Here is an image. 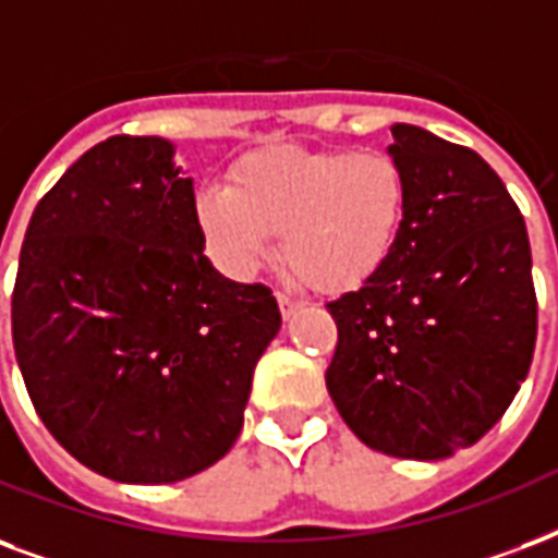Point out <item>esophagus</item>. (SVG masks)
I'll return each mask as SVG.
<instances>
[{
  "label": "esophagus",
  "instance_id": "obj_1",
  "mask_svg": "<svg viewBox=\"0 0 558 558\" xmlns=\"http://www.w3.org/2000/svg\"><path fill=\"white\" fill-rule=\"evenodd\" d=\"M278 304H280V313H283V318L295 316L298 310L304 307V301L295 295H289V292H278Z\"/></svg>",
  "mask_w": 558,
  "mask_h": 558
}]
</instances>
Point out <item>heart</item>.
Segmentation results:
<instances>
[{"label":"heart","mask_w":558,"mask_h":558,"mask_svg":"<svg viewBox=\"0 0 558 558\" xmlns=\"http://www.w3.org/2000/svg\"><path fill=\"white\" fill-rule=\"evenodd\" d=\"M195 210L233 275H251L283 233V257L310 287L348 292L392 260L410 178L389 151L275 146L236 160L231 184L202 186Z\"/></svg>","instance_id":"1"}]
</instances>
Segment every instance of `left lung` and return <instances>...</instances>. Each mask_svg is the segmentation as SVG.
<instances>
[{
    "mask_svg": "<svg viewBox=\"0 0 558 558\" xmlns=\"http://www.w3.org/2000/svg\"><path fill=\"white\" fill-rule=\"evenodd\" d=\"M410 178L407 228L356 292L327 304L339 330L327 392L356 439L401 459L480 441L521 389L538 301L524 216L465 146L392 125Z\"/></svg>",
    "mask_w": 558,
    "mask_h": 558,
    "instance_id": "1",
    "label": "left lung"
}]
</instances>
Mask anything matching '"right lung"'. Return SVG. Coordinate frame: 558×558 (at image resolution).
I'll return each instance as SVG.
<instances>
[{
    "mask_svg": "<svg viewBox=\"0 0 558 558\" xmlns=\"http://www.w3.org/2000/svg\"><path fill=\"white\" fill-rule=\"evenodd\" d=\"M163 137H108L34 207L11 333L34 410L81 465L140 486L210 468L280 330L263 283L204 257L193 178Z\"/></svg>",
    "mask_w": 558,
    "mask_h": 558,
    "instance_id": "add662e5",
    "label": "right lung"
}]
</instances>
